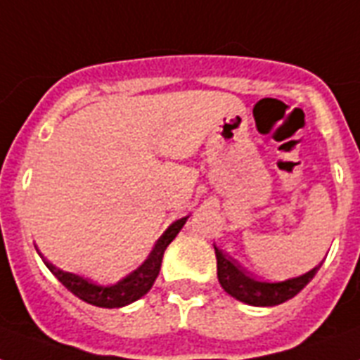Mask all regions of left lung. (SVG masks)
Returning <instances> with one entry per match:
<instances>
[{
  "mask_svg": "<svg viewBox=\"0 0 360 360\" xmlns=\"http://www.w3.org/2000/svg\"><path fill=\"white\" fill-rule=\"evenodd\" d=\"M214 254H217L220 285L231 297H236L237 301L252 304V307H276V304L290 301L314 278V274L321 267L319 263L312 271L295 278H288L284 282H262L250 276L239 263L233 262L230 256H226L217 246H214Z\"/></svg>",
  "mask_w": 360,
  "mask_h": 360,
  "instance_id": "8db88e82",
  "label": "left lung"
}]
</instances>
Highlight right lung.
Masks as SVG:
<instances>
[{"instance_id":"obj_1","label":"right lung","mask_w":360,"mask_h":360,"mask_svg":"<svg viewBox=\"0 0 360 360\" xmlns=\"http://www.w3.org/2000/svg\"><path fill=\"white\" fill-rule=\"evenodd\" d=\"M186 219L188 217H183V219L175 220L174 224L169 226L168 230L164 231L160 239L155 243L151 254L147 256V259L141 263L140 267L132 271L129 276H124L123 280H120L117 284L114 285H98L93 284L91 280L84 278V276H78L75 273H67V271H61L52 263H46V267L52 271V274L61 282V284L75 293L78 299L89 302L93 307L101 308H121L127 307L130 302L138 301L140 297H143L147 291L151 290L155 280L158 276V271H160V263H162L164 250L168 248V245L175 239V236L179 233L181 228L185 226Z\"/></svg>"}]
</instances>
